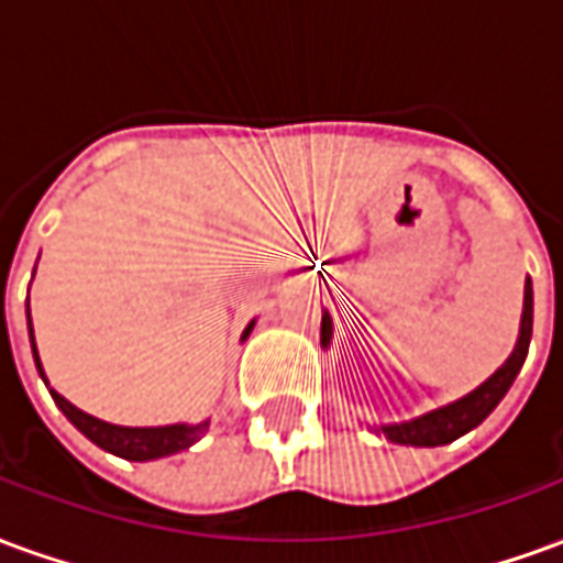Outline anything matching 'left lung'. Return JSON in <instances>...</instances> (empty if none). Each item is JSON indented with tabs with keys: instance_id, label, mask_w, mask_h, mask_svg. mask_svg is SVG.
Returning <instances> with one entry per match:
<instances>
[{
	"instance_id": "8db88e82",
	"label": "left lung",
	"mask_w": 563,
	"mask_h": 563,
	"mask_svg": "<svg viewBox=\"0 0 563 563\" xmlns=\"http://www.w3.org/2000/svg\"><path fill=\"white\" fill-rule=\"evenodd\" d=\"M531 331H533V289L531 277L525 280V307H521V325H519V341L516 350L509 353L504 365L497 367L492 377L485 379L483 386H476L467 391L459 401L446 404V407H437L431 413L416 416L410 422H395V424H379L377 431L386 434L391 443H401V446H443L459 440L461 434L473 431L476 424L483 422L485 416L495 410L497 404L504 401V395L512 386V379L519 377L521 365H525V355L531 346ZM319 341L322 346L331 343V317L322 313V331H319Z\"/></svg>"
}]
</instances>
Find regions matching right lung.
Returning <instances> with one entry per match:
<instances>
[{
  "label": "right lung",
  "instance_id": "1",
  "mask_svg": "<svg viewBox=\"0 0 563 563\" xmlns=\"http://www.w3.org/2000/svg\"><path fill=\"white\" fill-rule=\"evenodd\" d=\"M30 307V305H26ZM256 322H250L244 329V341L246 334L253 331ZM30 343H32V355H35V367H38V374L42 379L47 383L44 377V367H42V358H38V350H35V338H32V317H30ZM54 395L56 407L66 413V419L75 428H78L80 434L92 440L96 446H102L104 452H111V455H120V459L126 461H153V459H165V455H174V452H180V449H189L192 443H198L205 431H208L210 419L198 424H159V428H126V424H111V422H102V419H96V416L84 413L78 410L75 404L66 401L59 391L51 389Z\"/></svg>",
  "mask_w": 563,
  "mask_h": 563
}]
</instances>
